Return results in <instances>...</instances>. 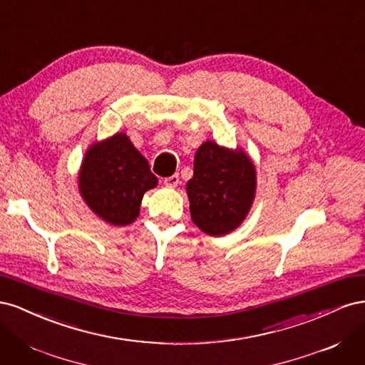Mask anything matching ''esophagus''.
Returning a JSON list of instances; mask_svg holds the SVG:
<instances>
[{"mask_svg":"<svg viewBox=\"0 0 365 365\" xmlns=\"http://www.w3.org/2000/svg\"><path fill=\"white\" fill-rule=\"evenodd\" d=\"M164 184L169 185V187H176L180 184V176L178 175L168 176V178H164Z\"/></svg>","mask_w":365,"mask_h":365,"instance_id":"1","label":"esophagus"}]
</instances>
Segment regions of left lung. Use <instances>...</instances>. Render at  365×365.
<instances>
[{"instance_id":"1","label":"left lung","mask_w":365,"mask_h":365,"mask_svg":"<svg viewBox=\"0 0 365 365\" xmlns=\"http://www.w3.org/2000/svg\"><path fill=\"white\" fill-rule=\"evenodd\" d=\"M256 193V170L242 150L205 141L195 155L187 182L193 222L210 236H224L240 225Z\"/></svg>"}]
</instances>
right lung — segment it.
Returning <instances> with one entry per match:
<instances>
[{"label": "right lung", "instance_id": "right-lung-1", "mask_svg": "<svg viewBox=\"0 0 365 365\" xmlns=\"http://www.w3.org/2000/svg\"><path fill=\"white\" fill-rule=\"evenodd\" d=\"M157 182L148 160L125 134H115L88 150L79 176L88 207L106 222L120 227L134 222L143 195Z\"/></svg>", "mask_w": 365, "mask_h": 365}]
</instances>
